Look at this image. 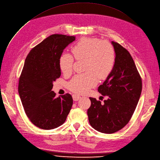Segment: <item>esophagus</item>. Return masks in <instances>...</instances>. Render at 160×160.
Returning <instances> with one entry per match:
<instances>
[{
  "label": "esophagus",
  "mask_w": 160,
  "mask_h": 160,
  "mask_svg": "<svg viewBox=\"0 0 160 160\" xmlns=\"http://www.w3.org/2000/svg\"><path fill=\"white\" fill-rule=\"evenodd\" d=\"M81 98V97L80 95H76V94H74L72 95V99L74 101H78Z\"/></svg>",
  "instance_id": "esophagus-1"
}]
</instances>
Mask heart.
Wrapping results in <instances>:
<instances>
[{
    "label": "heart",
    "mask_w": 160,
    "mask_h": 160,
    "mask_svg": "<svg viewBox=\"0 0 160 160\" xmlns=\"http://www.w3.org/2000/svg\"><path fill=\"white\" fill-rule=\"evenodd\" d=\"M72 52L76 60H86L84 69L86 72L75 75L68 84V89L76 93L87 92L97 84L99 78L106 79L116 63V53L112 44L98 38H82L73 46ZM74 57L68 53L61 55L59 65L64 74L72 72Z\"/></svg>",
    "instance_id": "b5f03b06"
}]
</instances>
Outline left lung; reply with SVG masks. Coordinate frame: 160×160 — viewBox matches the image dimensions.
<instances>
[{"label":"left lung","mask_w":160,"mask_h":160,"mask_svg":"<svg viewBox=\"0 0 160 160\" xmlns=\"http://www.w3.org/2000/svg\"><path fill=\"white\" fill-rule=\"evenodd\" d=\"M112 44L116 53L112 72L98 92L108 99L101 103L89 97L88 110L90 125L103 133H114L122 129L133 116L142 92V79L129 52L118 42Z\"/></svg>","instance_id":"obj_1"}]
</instances>
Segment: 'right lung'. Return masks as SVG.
Instances as JSON below:
<instances>
[{
    "label": "right lung",
    "mask_w": 160,
    "mask_h": 160,
    "mask_svg": "<svg viewBox=\"0 0 160 160\" xmlns=\"http://www.w3.org/2000/svg\"><path fill=\"white\" fill-rule=\"evenodd\" d=\"M74 40V36L52 34L34 47L25 59L18 92L27 117L40 129H53L61 126L71 109V95L55 97L52 89L53 82L61 76V55Z\"/></svg>",
    "instance_id": "1"
}]
</instances>
